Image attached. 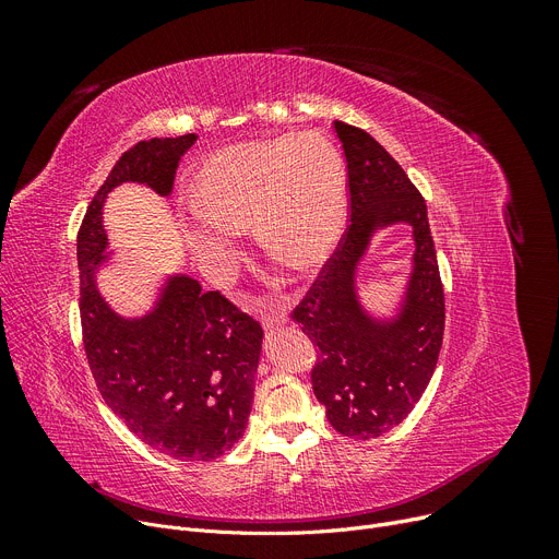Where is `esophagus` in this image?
Segmentation results:
<instances>
[{
	"label": "esophagus",
	"mask_w": 559,
	"mask_h": 559,
	"mask_svg": "<svg viewBox=\"0 0 559 559\" xmlns=\"http://www.w3.org/2000/svg\"><path fill=\"white\" fill-rule=\"evenodd\" d=\"M285 321H287V312L285 310H276L272 314H264L262 317V326H264V331H272V329L283 326Z\"/></svg>",
	"instance_id": "esophagus-1"
}]
</instances>
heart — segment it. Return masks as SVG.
I'll return each instance as SVG.
<instances>
[{
    "instance_id": "1",
    "label": "heart",
    "mask_w": 559,
    "mask_h": 559,
    "mask_svg": "<svg viewBox=\"0 0 559 559\" xmlns=\"http://www.w3.org/2000/svg\"><path fill=\"white\" fill-rule=\"evenodd\" d=\"M346 219L342 156L326 135L308 131L228 146L205 160L183 228L203 272L224 285L240 264V228L253 226L267 255L314 270L340 245Z\"/></svg>"
}]
</instances>
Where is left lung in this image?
I'll return each instance as SVG.
<instances>
[{"mask_svg": "<svg viewBox=\"0 0 559 559\" xmlns=\"http://www.w3.org/2000/svg\"><path fill=\"white\" fill-rule=\"evenodd\" d=\"M348 169L350 224L292 319L317 344L312 390L344 437L371 439L399 426L426 392L444 337V287L426 201L367 131L335 122ZM414 228L416 253L396 318H371L355 276L376 229Z\"/></svg>", "mask_w": 559, "mask_h": 559, "instance_id": "1", "label": "left lung"}]
</instances>
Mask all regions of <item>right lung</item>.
<instances>
[{
	"mask_svg": "<svg viewBox=\"0 0 559 559\" xmlns=\"http://www.w3.org/2000/svg\"><path fill=\"white\" fill-rule=\"evenodd\" d=\"M194 142V133L142 140L115 163L79 228V310L87 365L106 405L158 453L209 462L247 428L260 324L186 274L167 276L142 317L117 314L97 289V270L110 260L102 222L108 192L142 183L169 197L176 167Z\"/></svg>",
	"mask_w": 559,
	"mask_h": 559,
	"instance_id": "add662e5",
	"label": "right lung"
}]
</instances>
